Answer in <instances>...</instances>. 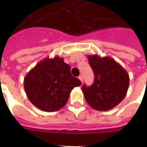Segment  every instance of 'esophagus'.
Here are the masks:
<instances>
[{
  "label": "esophagus",
  "instance_id": "obj_1",
  "mask_svg": "<svg viewBox=\"0 0 147 147\" xmlns=\"http://www.w3.org/2000/svg\"><path fill=\"white\" fill-rule=\"evenodd\" d=\"M79 78V80L81 81V82H83V77H82V75H80L79 78Z\"/></svg>",
  "mask_w": 147,
  "mask_h": 147
}]
</instances>
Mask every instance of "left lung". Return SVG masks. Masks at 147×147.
<instances>
[{
    "mask_svg": "<svg viewBox=\"0 0 147 147\" xmlns=\"http://www.w3.org/2000/svg\"><path fill=\"white\" fill-rule=\"evenodd\" d=\"M94 75V83L82 90L88 105L98 111H108L124 100L129 84L126 69L111 57L87 56Z\"/></svg>",
    "mask_w": 147,
    "mask_h": 147,
    "instance_id": "8db88e82",
    "label": "left lung"
}]
</instances>
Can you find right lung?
<instances>
[{
	"instance_id": "1",
	"label": "right lung",
	"mask_w": 147,
	"mask_h": 147,
	"mask_svg": "<svg viewBox=\"0 0 147 147\" xmlns=\"http://www.w3.org/2000/svg\"><path fill=\"white\" fill-rule=\"evenodd\" d=\"M63 57H45L24 78V89L31 103L45 112H56L66 105L72 89L82 82L70 72Z\"/></svg>"
}]
</instances>
